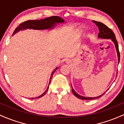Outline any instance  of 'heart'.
Masks as SVG:
<instances>
[{"instance_id": "obj_1", "label": "heart", "mask_w": 124, "mask_h": 124, "mask_svg": "<svg viewBox=\"0 0 124 124\" xmlns=\"http://www.w3.org/2000/svg\"><path fill=\"white\" fill-rule=\"evenodd\" d=\"M81 31H79V32H78V33H77V37H78V38H79V37L80 36H81Z\"/></svg>"}]
</instances>
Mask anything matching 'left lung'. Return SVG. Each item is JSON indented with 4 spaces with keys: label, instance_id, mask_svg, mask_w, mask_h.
Wrapping results in <instances>:
<instances>
[{
    "label": "left lung",
    "instance_id": "left-lung-1",
    "mask_svg": "<svg viewBox=\"0 0 124 124\" xmlns=\"http://www.w3.org/2000/svg\"><path fill=\"white\" fill-rule=\"evenodd\" d=\"M93 23H95L96 24L98 27L99 31H100V33L98 34V38H101V39H111L112 40V41L114 42V44H115V47H116V52H117L118 55V63L119 62V60H120V54H119V48H118V43L117 40L116 39V37H115V35L114 34L113 31L111 30L110 28H109L108 26L100 22H97L93 20ZM73 93L75 96H77L78 98L81 99V100H96V99L100 98L101 97L102 95H104V93H105V92L104 93H103L102 94L98 96H96V97H85V96H81V95L78 94L77 92L74 91V89H72Z\"/></svg>",
    "mask_w": 124,
    "mask_h": 124
}]
</instances>
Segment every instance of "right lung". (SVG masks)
I'll list each match as a JSON object with an SVG mask.
<instances>
[{"label":"right lung","mask_w":124,"mask_h":124,"mask_svg":"<svg viewBox=\"0 0 124 124\" xmlns=\"http://www.w3.org/2000/svg\"><path fill=\"white\" fill-rule=\"evenodd\" d=\"M65 22L64 20L61 17H59V16H51V17H46V18L44 19H40V20H27V21L24 22L20 23L17 28H16L15 31L13 32V35H15L16 33L20 31H23V30H25L27 29H35V30H45V29H52L55 26L56 24V23H63ZM58 68V67H57L54 71L52 73L51 78H50L49 81V85L50 82H51V80L52 78V77L54 75V72H55V70ZM49 89V86L47 87L46 90L40 96H37V97L35 98H31L30 99L31 100H35V99H38L42 97L46 93V92H47V91Z\"/></svg>","instance_id":"1"}]
</instances>
